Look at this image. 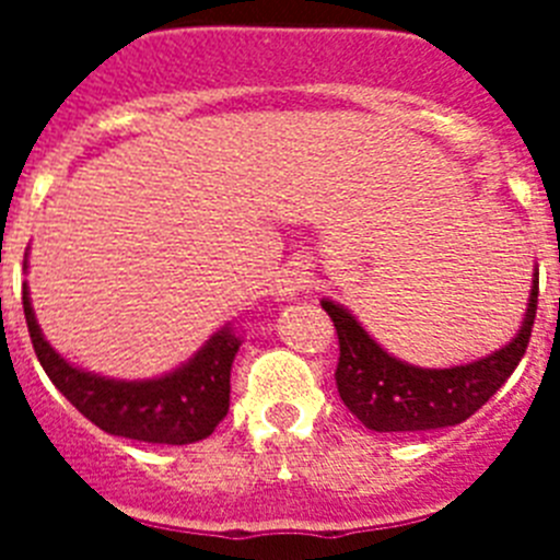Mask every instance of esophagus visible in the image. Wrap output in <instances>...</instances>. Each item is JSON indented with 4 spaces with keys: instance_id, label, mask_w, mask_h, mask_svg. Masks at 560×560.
Segmentation results:
<instances>
[{
    "instance_id": "34e87169",
    "label": "esophagus",
    "mask_w": 560,
    "mask_h": 560,
    "mask_svg": "<svg viewBox=\"0 0 560 560\" xmlns=\"http://www.w3.org/2000/svg\"><path fill=\"white\" fill-rule=\"evenodd\" d=\"M308 283H311L308 266L289 264L283 271H280V275H277V294L289 300V296L303 294V291L308 289Z\"/></svg>"
}]
</instances>
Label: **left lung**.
<instances>
[{
	"label": "left lung",
	"instance_id": "obj_1",
	"mask_svg": "<svg viewBox=\"0 0 560 560\" xmlns=\"http://www.w3.org/2000/svg\"><path fill=\"white\" fill-rule=\"evenodd\" d=\"M339 334L336 387L345 407L373 432H432L471 418L518 368L538 308V269L516 336L493 353L454 368H418L387 353L345 305L325 296Z\"/></svg>",
	"mask_w": 560,
	"mask_h": 560
}]
</instances>
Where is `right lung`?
Returning <instances> with one entry per match:
<instances>
[{
  "instance_id": "1",
  "label": "right lung",
  "mask_w": 560,
  "mask_h": 560,
  "mask_svg": "<svg viewBox=\"0 0 560 560\" xmlns=\"http://www.w3.org/2000/svg\"><path fill=\"white\" fill-rule=\"evenodd\" d=\"M27 269V260H24ZM24 319L44 373L58 393L103 432L140 443L187 446L210 438L230 409V373L241 348V334L230 325L210 336L185 364L153 378H108L75 368L63 359L42 334L30 303L27 283L22 285Z\"/></svg>"
}]
</instances>
